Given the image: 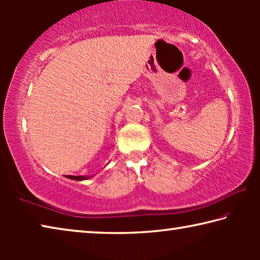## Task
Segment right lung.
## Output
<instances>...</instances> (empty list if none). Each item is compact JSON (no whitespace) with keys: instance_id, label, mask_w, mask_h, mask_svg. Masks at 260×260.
<instances>
[{"instance_id":"add662e5","label":"right lung","mask_w":260,"mask_h":260,"mask_svg":"<svg viewBox=\"0 0 260 260\" xmlns=\"http://www.w3.org/2000/svg\"><path fill=\"white\" fill-rule=\"evenodd\" d=\"M70 179H72V180H78V181H82V180H86V179H88V178H91V177H86V175H80V177H76V175H70L69 177Z\"/></svg>"}]
</instances>
